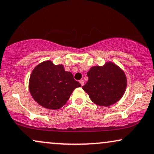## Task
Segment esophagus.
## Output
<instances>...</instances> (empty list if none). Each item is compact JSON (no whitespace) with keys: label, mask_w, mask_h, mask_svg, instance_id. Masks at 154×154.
Returning <instances> with one entry per match:
<instances>
[{"label":"esophagus","mask_w":154,"mask_h":154,"mask_svg":"<svg viewBox=\"0 0 154 154\" xmlns=\"http://www.w3.org/2000/svg\"><path fill=\"white\" fill-rule=\"evenodd\" d=\"M79 83H80L82 86H83V85H84V80H83V79H80V80H79Z\"/></svg>","instance_id":"obj_1"}]
</instances>
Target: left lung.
<instances>
[{
	"label": "left lung",
	"instance_id": "obj_1",
	"mask_svg": "<svg viewBox=\"0 0 154 154\" xmlns=\"http://www.w3.org/2000/svg\"><path fill=\"white\" fill-rule=\"evenodd\" d=\"M88 82L82 89L94 103L100 106H110L123 97L127 86L125 73L112 62L104 66H94L88 72Z\"/></svg>",
	"mask_w": 154,
	"mask_h": 154
}]
</instances>
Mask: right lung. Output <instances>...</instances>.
<instances>
[{"mask_svg":"<svg viewBox=\"0 0 154 154\" xmlns=\"http://www.w3.org/2000/svg\"><path fill=\"white\" fill-rule=\"evenodd\" d=\"M81 84L74 79L71 72H66L62 64L54 65L45 61L34 68L29 88L34 100L42 107L57 110L66 104L75 88Z\"/></svg>","mask_w":154,"mask_h":154,"instance_id":"add662e5","label":"right lung"}]
</instances>
